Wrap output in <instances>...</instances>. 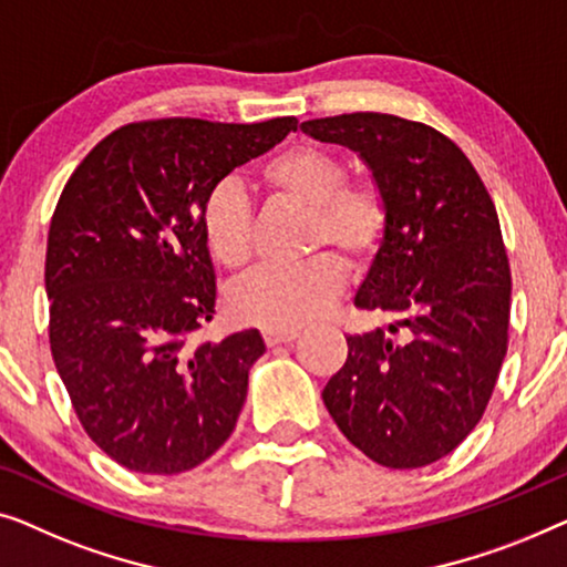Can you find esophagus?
I'll return each instance as SVG.
<instances>
[{
    "mask_svg": "<svg viewBox=\"0 0 567 567\" xmlns=\"http://www.w3.org/2000/svg\"><path fill=\"white\" fill-rule=\"evenodd\" d=\"M267 341V347H277V344H290V341H295L300 337L298 331H282V329H267L265 333H261Z\"/></svg>",
    "mask_w": 567,
    "mask_h": 567,
    "instance_id": "obj_1",
    "label": "esophagus"
}]
</instances>
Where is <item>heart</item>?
I'll return each mask as SVG.
<instances>
[{
  "label": "heart",
  "mask_w": 567,
  "mask_h": 567,
  "mask_svg": "<svg viewBox=\"0 0 567 567\" xmlns=\"http://www.w3.org/2000/svg\"><path fill=\"white\" fill-rule=\"evenodd\" d=\"M347 158L318 143H295L267 158L259 179L269 193L310 210L308 249L321 251L300 265L259 267L228 292L236 318L267 329H300L339 298L347 285L344 256L367 269L388 241L393 205L372 174L347 177ZM207 251L226 269H244L254 254V210L234 182L207 189L200 205Z\"/></svg>",
  "instance_id": "heart-1"
}]
</instances>
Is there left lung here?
<instances>
[{
  "label": "left lung",
  "instance_id": "obj_1",
  "mask_svg": "<svg viewBox=\"0 0 567 567\" xmlns=\"http://www.w3.org/2000/svg\"><path fill=\"white\" fill-rule=\"evenodd\" d=\"M300 131L354 148L393 205L388 241L354 298L390 326L349 333L323 403L378 465H432L483 419L508 349L512 269L496 205L457 143L426 123L352 113Z\"/></svg>",
  "mask_w": 567,
  "mask_h": 567
}]
</instances>
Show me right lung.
<instances>
[{"mask_svg":"<svg viewBox=\"0 0 567 567\" xmlns=\"http://www.w3.org/2000/svg\"><path fill=\"white\" fill-rule=\"evenodd\" d=\"M298 117H158L105 135L71 174L45 251L48 341L79 424L117 465L177 475L234 434L257 329L195 341L215 316L207 189Z\"/></svg>","mask_w":567,"mask_h":567,"instance_id":"add662e5","label":"right lung"}]
</instances>
